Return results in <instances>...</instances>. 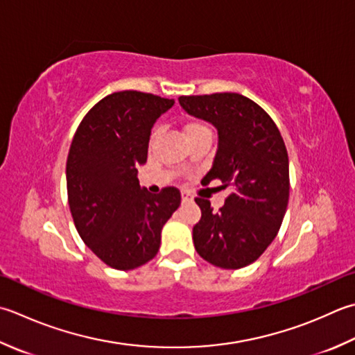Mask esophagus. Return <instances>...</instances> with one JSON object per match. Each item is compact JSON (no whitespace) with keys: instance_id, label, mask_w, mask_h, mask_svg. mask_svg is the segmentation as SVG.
<instances>
[{"instance_id":"1","label":"esophagus","mask_w":355,"mask_h":355,"mask_svg":"<svg viewBox=\"0 0 355 355\" xmlns=\"http://www.w3.org/2000/svg\"><path fill=\"white\" fill-rule=\"evenodd\" d=\"M182 200H183V201H191L192 198H191V196H189V193H187V192H182Z\"/></svg>"}]
</instances>
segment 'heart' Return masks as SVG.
Listing matches in <instances>:
<instances>
[{
  "mask_svg": "<svg viewBox=\"0 0 355 355\" xmlns=\"http://www.w3.org/2000/svg\"><path fill=\"white\" fill-rule=\"evenodd\" d=\"M158 134V130H154V134H152V138H155ZM184 134H186V138L189 140V138L192 137H197L200 134H211V129L209 126L205 121L201 120H192L189 123H186L184 126Z\"/></svg>",
  "mask_w": 355,
  "mask_h": 355,
  "instance_id": "heart-1",
  "label": "heart"
}]
</instances>
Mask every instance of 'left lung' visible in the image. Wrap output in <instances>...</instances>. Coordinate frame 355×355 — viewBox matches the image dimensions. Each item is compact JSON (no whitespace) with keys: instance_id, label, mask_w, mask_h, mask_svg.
Here are the masks:
<instances>
[{"instance_id":"left-lung-1","label":"left lung","mask_w":355,"mask_h":355,"mask_svg":"<svg viewBox=\"0 0 355 355\" xmlns=\"http://www.w3.org/2000/svg\"><path fill=\"white\" fill-rule=\"evenodd\" d=\"M187 114L218 130V149L201 180H220L231 191L218 212L211 201L196 198L201 218L193 226V245L201 259L223 269L254 263L272 243L288 207L289 158L272 118L248 96L234 92L183 95Z\"/></svg>"}]
</instances>
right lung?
Instances as JSON below:
<instances>
[{
	"instance_id": "add662e5",
	"label": "right lung",
	"mask_w": 355,
	"mask_h": 355,
	"mask_svg": "<svg viewBox=\"0 0 355 355\" xmlns=\"http://www.w3.org/2000/svg\"><path fill=\"white\" fill-rule=\"evenodd\" d=\"M173 100L138 90L104 96L83 118L66 163L67 201L87 248L107 266L129 270L154 259L162 229L178 209L177 187H140L150 129Z\"/></svg>"
}]
</instances>
